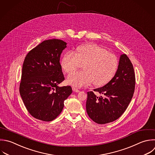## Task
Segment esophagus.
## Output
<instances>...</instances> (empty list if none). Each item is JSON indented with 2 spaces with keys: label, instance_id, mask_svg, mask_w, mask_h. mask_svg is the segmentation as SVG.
I'll return each mask as SVG.
<instances>
[{
  "label": "esophagus",
  "instance_id": "obj_1",
  "mask_svg": "<svg viewBox=\"0 0 155 155\" xmlns=\"http://www.w3.org/2000/svg\"><path fill=\"white\" fill-rule=\"evenodd\" d=\"M72 89H73V91L76 92V93H78V92H79V91H80L78 88H75V87H72Z\"/></svg>",
  "mask_w": 155,
  "mask_h": 155
}]
</instances>
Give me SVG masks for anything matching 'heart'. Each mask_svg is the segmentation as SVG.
Segmentation results:
<instances>
[{"mask_svg":"<svg viewBox=\"0 0 155 155\" xmlns=\"http://www.w3.org/2000/svg\"><path fill=\"white\" fill-rule=\"evenodd\" d=\"M61 66L67 73H71L83 65V71L74 72L67 78V82L76 87L88 85L91 83L103 85L115 75L119 66L116 56L105 48L94 44L78 47L75 54L65 53L61 59Z\"/></svg>","mask_w":155,"mask_h":155,"instance_id":"1","label":"heart"}]
</instances>
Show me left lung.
Instances as JSON below:
<instances>
[{
  "instance_id": "obj_1",
  "label": "left lung",
  "mask_w": 155,
  "mask_h": 155,
  "mask_svg": "<svg viewBox=\"0 0 155 155\" xmlns=\"http://www.w3.org/2000/svg\"><path fill=\"white\" fill-rule=\"evenodd\" d=\"M135 74L133 66L125 54L119 58L114 77L94 92H87L86 110L88 116L96 123L105 124L117 119L126 110L133 96Z\"/></svg>"
}]
</instances>
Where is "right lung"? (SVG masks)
Masks as SVG:
<instances>
[{
    "label": "right lung",
    "mask_w": 155,
    "mask_h": 155,
    "mask_svg": "<svg viewBox=\"0 0 155 155\" xmlns=\"http://www.w3.org/2000/svg\"><path fill=\"white\" fill-rule=\"evenodd\" d=\"M66 47L62 40H46L25 58L19 91L26 108L36 119L47 122L56 119L72 93L70 86L58 85L64 81L59 61Z\"/></svg>",
    "instance_id": "right-lung-1"
}]
</instances>
